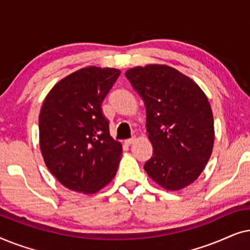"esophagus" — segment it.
Listing matches in <instances>:
<instances>
[{
    "label": "esophagus",
    "instance_id": "esophagus-1",
    "mask_svg": "<svg viewBox=\"0 0 250 250\" xmlns=\"http://www.w3.org/2000/svg\"><path fill=\"white\" fill-rule=\"evenodd\" d=\"M134 141H135V136H133V138H131V139H126L125 140V143L127 146H129V145H132V143L134 142Z\"/></svg>",
    "mask_w": 250,
    "mask_h": 250
}]
</instances>
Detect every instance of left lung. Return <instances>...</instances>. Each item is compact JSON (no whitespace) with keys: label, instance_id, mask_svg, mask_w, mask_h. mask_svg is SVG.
<instances>
[{"label":"left lung","instance_id":"left-lung-1","mask_svg":"<svg viewBox=\"0 0 250 250\" xmlns=\"http://www.w3.org/2000/svg\"><path fill=\"white\" fill-rule=\"evenodd\" d=\"M125 76L145 101L152 157L145 170L166 190H180L200 175L214 146L208 99L194 82L164 64H148Z\"/></svg>","mask_w":250,"mask_h":250}]
</instances>
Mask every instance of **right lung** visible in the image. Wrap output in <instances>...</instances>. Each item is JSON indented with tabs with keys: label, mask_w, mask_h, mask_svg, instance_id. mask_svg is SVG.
Instances as JSON below:
<instances>
[{
	"label": "right lung",
	"mask_w": 250,
	"mask_h": 250,
	"mask_svg": "<svg viewBox=\"0 0 250 250\" xmlns=\"http://www.w3.org/2000/svg\"><path fill=\"white\" fill-rule=\"evenodd\" d=\"M119 75L115 68H82L54 85L43 102L41 151L68 189L95 193L116 175L123 149L110 136L102 102Z\"/></svg>",
	"instance_id": "obj_1"
}]
</instances>
